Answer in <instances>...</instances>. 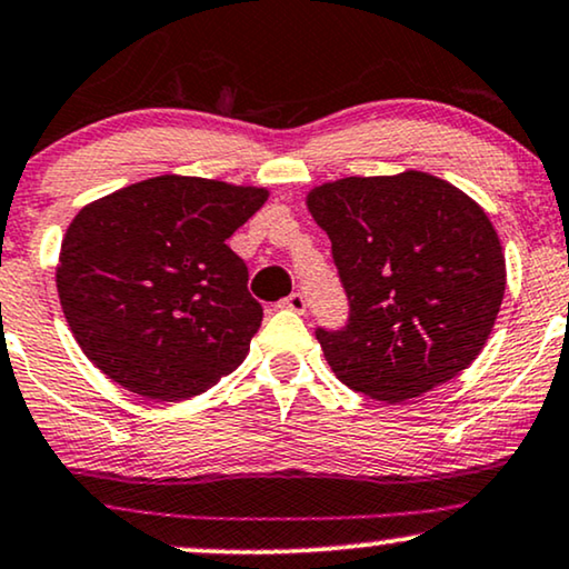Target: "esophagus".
Masks as SVG:
<instances>
[{
    "label": "esophagus",
    "instance_id": "obj_1",
    "mask_svg": "<svg viewBox=\"0 0 569 569\" xmlns=\"http://www.w3.org/2000/svg\"><path fill=\"white\" fill-rule=\"evenodd\" d=\"M282 306L290 308V311H295V313H306L308 300H306V295H302V292H292L290 298L282 300Z\"/></svg>",
    "mask_w": 569,
    "mask_h": 569
}]
</instances>
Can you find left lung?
<instances>
[{
  "label": "left lung",
  "instance_id": "obj_1",
  "mask_svg": "<svg viewBox=\"0 0 569 569\" xmlns=\"http://www.w3.org/2000/svg\"><path fill=\"white\" fill-rule=\"evenodd\" d=\"M350 300L342 331H316L342 383L402 402L465 371L505 298L499 234L452 182L408 169L342 177L306 196Z\"/></svg>",
  "mask_w": 569,
  "mask_h": 569
}]
</instances>
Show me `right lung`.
I'll return each instance as SVG.
<instances>
[{
  "mask_svg": "<svg viewBox=\"0 0 569 569\" xmlns=\"http://www.w3.org/2000/svg\"><path fill=\"white\" fill-rule=\"evenodd\" d=\"M267 198V188L159 174L83 206L62 238L57 292L86 358L159 402L232 373L263 308L227 240Z\"/></svg>",
  "mask_w": 569,
  "mask_h": 569,
  "instance_id": "add662e5",
  "label": "right lung"
}]
</instances>
